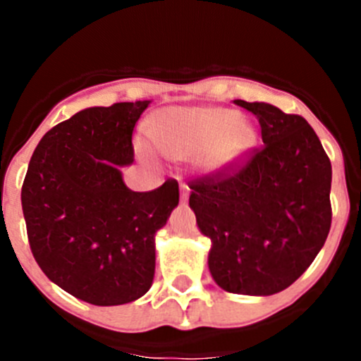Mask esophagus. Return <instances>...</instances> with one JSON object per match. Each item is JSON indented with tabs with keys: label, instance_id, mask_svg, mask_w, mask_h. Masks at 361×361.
<instances>
[{
	"label": "esophagus",
	"instance_id": "obj_1",
	"mask_svg": "<svg viewBox=\"0 0 361 361\" xmlns=\"http://www.w3.org/2000/svg\"><path fill=\"white\" fill-rule=\"evenodd\" d=\"M190 197V186L188 184H180V199L186 200Z\"/></svg>",
	"mask_w": 361,
	"mask_h": 361
}]
</instances>
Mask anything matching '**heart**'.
Masks as SVG:
<instances>
[{"instance_id": "obj_1", "label": "heart", "mask_w": 361, "mask_h": 361, "mask_svg": "<svg viewBox=\"0 0 361 361\" xmlns=\"http://www.w3.org/2000/svg\"><path fill=\"white\" fill-rule=\"evenodd\" d=\"M152 139L168 157L202 153L208 170H222L253 146L255 132L237 111L226 108H171L159 117Z\"/></svg>"}]
</instances>
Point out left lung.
<instances>
[{"instance_id": "8db88e82", "label": "left lung", "mask_w": 361, "mask_h": 361, "mask_svg": "<svg viewBox=\"0 0 361 361\" xmlns=\"http://www.w3.org/2000/svg\"><path fill=\"white\" fill-rule=\"evenodd\" d=\"M235 104L257 117L264 145L190 180V206L212 238L208 266L220 288L275 295L302 276L329 235L331 161L302 116Z\"/></svg>"}]
</instances>
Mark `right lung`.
I'll return each instance as SVG.
<instances>
[{"mask_svg": "<svg viewBox=\"0 0 361 361\" xmlns=\"http://www.w3.org/2000/svg\"><path fill=\"white\" fill-rule=\"evenodd\" d=\"M149 101L94 106L56 124L34 149L21 188L28 244L54 283L94 305L141 298L155 275V233L178 204V183L132 191L121 166Z\"/></svg>", "mask_w": 361, "mask_h": 361, "instance_id": "obj_1", "label": "right lung"}]
</instances>
